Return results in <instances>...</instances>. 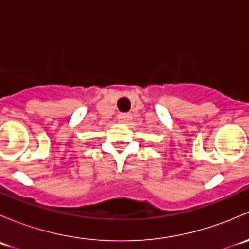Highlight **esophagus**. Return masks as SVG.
Listing matches in <instances>:
<instances>
[{"instance_id": "34e87169", "label": "esophagus", "mask_w": 249, "mask_h": 249, "mask_svg": "<svg viewBox=\"0 0 249 249\" xmlns=\"http://www.w3.org/2000/svg\"><path fill=\"white\" fill-rule=\"evenodd\" d=\"M118 120L122 124H129L132 120V114L131 113H122V114L118 115Z\"/></svg>"}]
</instances>
